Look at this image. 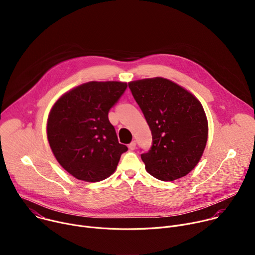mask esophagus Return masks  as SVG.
I'll return each mask as SVG.
<instances>
[{"label": "esophagus", "mask_w": 255, "mask_h": 255, "mask_svg": "<svg viewBox=\"0 0 255 255\" xmlns=\"http://www.w3.org/2000/svg\"><path fill=\"white\" fill-rule=\"evenodd\" d=\"M128 147H129L130 150H134V149L136 148V141H132V142L128 145Z\"/></svg>", "instance_id": "34e87169"}]
</instances>
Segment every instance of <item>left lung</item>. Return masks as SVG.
Segmentation results:
<instances>
[{"label":"left lung","instance_id":"8db88e82","mask_svg":"<svg viewBox=\"0 0 255 255\" xmlns=\"http://www.w3.org/2000/svg\"><path fill=\"white\" fill-rule=\"evenodd\" d=\"M128 86L152 134L150 149L141 154L147 172L163 181L187 175L201 159L208 139V121L201 103L162 78Z\"/></svg>","mask_w":255,"mask_h":255}]
</instances>
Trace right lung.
Here are the masks:
<instances>
[{
  "instance_id": "right-lung-1",
  "label": "right lung",
  "mask_w": 255,
  "mask_h": 255,
  "mask_svg": "<svg viewBox=\"0 0 255 255\" xmlns=\"http://www.w3.org/2000/svg\"><path fill=\"white\" fill-rule=\"evenodd\" d=\"M127 89L119 82L84 84L64 94L51 109L47 137L59 164L78 179L103 180L115 170L122 153L108 114Z\"/></svg>"
}]
</instances>
